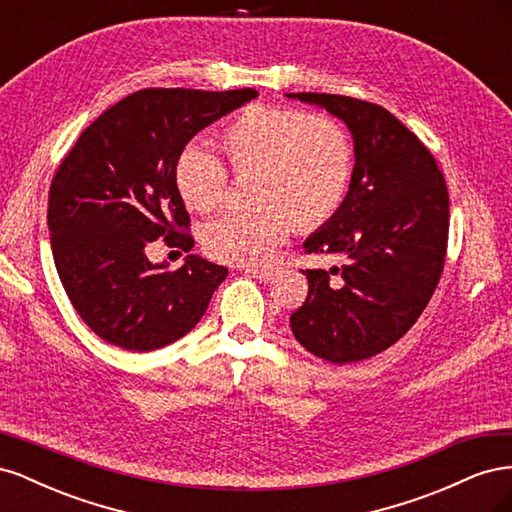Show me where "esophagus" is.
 <instances>
[{
    "label": "esophagus",
    "instance_id": "1",
    "mask_svg": "<svg viewBox=\"0 0 512 512\" xmlns=\"http://www.w3.org/2000/svg\"><path fill=\"white\" fill-rule=\"evenodd\" d=\"M245 273L256 277V280H271V277L275 275V269L273 267H245Z\"/></svg>",
    "mask_w": 512,
    "mask_h": 512
}]
</instances>
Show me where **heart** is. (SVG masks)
Here are the masks:
<instances>
[{
	"label": "heart",
	"mask_w": 512,
	"mask_h": 512,
	"mask_svg": "<svg viewBox=\"0 0 512 512\" xmlns=\"http://www.w3.org/2000/svg\"><path fill=\"white\" fill-rule=\"evenodd\" d=\"M232 175L247 181L250 209L222 215L203 230L205 252L230 265L271 262L290 228L314 230L342 209L354 175V141L342 121L290 106H247L215 136ZM175 185L194 213L222 207L226 166L203 149H185Z\"/></svg>",
	"instance_id": "b5f03b06"
}]
</instances>
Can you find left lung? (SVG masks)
<instances>
[{
	"label": "left lung",
	"mask_w": 512,
	"mask_h": 512,
	"mask_svg": "<svg viewBox=\"0 0 512 512\" xmlns=\"http://www.w3.org/2000/svg\"><path fill=\"white\" fill-rule=\"evenodd\" d=\"M288 98L342 119L356 153L342 209L303 243L305 254H337L344 265L303 271L307 299L292 312L290 327L320 359L356 363L404 337L440 282L448 245L446 181L418 136L380 104L335 94Z\"/></svg>",
	"instance_id": "left-lung-1"
}]
</instances>
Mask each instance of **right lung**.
<instances>
[{"label":"right lung","instance_id":"add662e5","mask_svg":"<svg viewBox=\"0 0 512 512\" xmlns=\"http://www.w3.org/2000/svg\"><path fill=\"white\" fill-rule=\"evenodd\" d=\"M258 96L256 89L149 87L113 104L76 138L49 192L59 280L87 327L104 342L149 352L177 342L207 312L226 267L190 254L170 271L147 245L190 252V215L175 164L192 136Z\"/></svg>","mask_w":512,"mask_h":512}]
</instances>
